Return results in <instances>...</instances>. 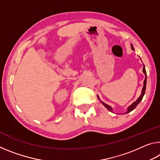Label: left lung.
<instances>
[{
    "label": "left lung",
    "mask_w": 160,
    "mask_h": 160,
    "mask_svg": "<svg viewBox=\"0 0 160 160\" xmlns=\"http://www.w3.org/2000/svg\"><path fill=\"white\" fill-rule=\"evenodd\" d=\"M131 48H132V50H134V48H133V47H132V45H131ZM142 71H143V72H144V74L145 75V80H144V83H143V88H142V90L141 95H140V96L138 97V99L136 100V101H135V102H134L133 103H132V104L131 105V106H129V107H128V109H127L126 113H129V112H131V111L133 110V109H135V108L137 107V105L139 104V103L140 102V101H141L142 99V97H143V96H144V94H145V89H146V83H147V74H146V70H145V66H144V65H143ZM97 97H98V99H99V97H98V96H97ZM102 104L104 105V106L105 107H106L108 110H109L110 112H112V107H111L110 106H109V105H108V104H105V103H104L103 102H102Z\"/></svg>",
    "instance_id": "obj_1"
}]
</instances>
